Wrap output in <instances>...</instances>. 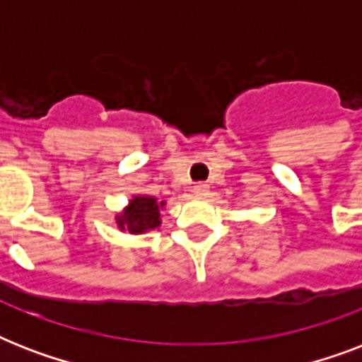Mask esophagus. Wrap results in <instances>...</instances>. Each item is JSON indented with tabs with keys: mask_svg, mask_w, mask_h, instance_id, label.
I'll return each mask as SVG.
<instances>
[{
	"mask_svg": "<svg viewBox=\"0 0 362 362\" xmlns=\"http://www.w3.org/2000/svg\"><path fill=\"white\" fill-rule=\"evenodd\" d=\"M209 193H210V187L206 186V184H203V182L193 186V195H195V197H206Z\"/></svg>",
	"mask_w": 362,
	"mask_h": 362,
	"instance_id": "34e87169",
	"label": "esophagus"
}]
</instances>
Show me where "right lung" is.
I'll list each match as a JSON object with an SVG mask.
<instances>
[{
  "mask_svg": "<svg viewBox=\"0 0 362 362\" xmlns=\"http://www.w3.org/2000/svg\"><path fill=\"white\" fill-rule=\"evenodd\" d=\"M167 201H159L152 195H133L124 209L115 214V221L122 233L142 235L161 226V212Z\"/></svg>",
  "mask_w": 362,
  "mask_h": 362,
  "instance_id": "obj_1",
  "label": "right lung"
}]
</instances>
